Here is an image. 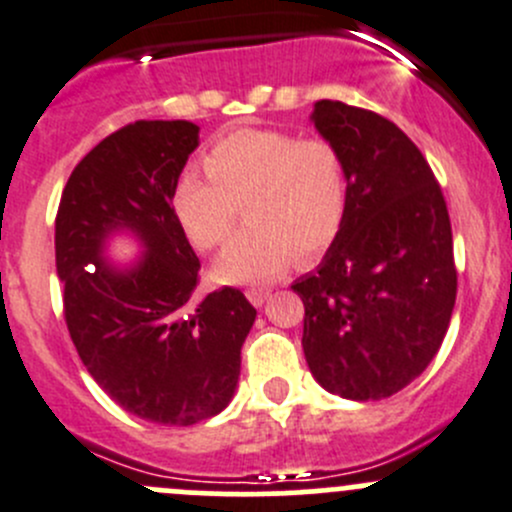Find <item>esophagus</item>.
I'll return each instance as SVG.
<instances>
[{
  "label": "esophagus",
  "mask_w": 512,
  "mask_h": 512,
  "mask_svg": "<svg viewBox=\"0 0 512 512\" xmlns=\"http://www.w3.org/2000/svg\"><path fill=\"white\" fill-rule=\"evenodd\" d=\"M245 295H247V300L252 302V305L262 307L267 302V297L272 295V292H270V287H250V290H245Z\"/></svg>",
  "instance_id": "34e87169"
}]
</instances>
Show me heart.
<instances>
[{
  "label": "heart",
  "instance_id": "obj_1",
  "mask_svg": "<svg viewBox=\"0 0 512 512\" xmlns=\"http://www.w3.org/2000/svg\"><path fill=\"white\" fill-rule=\"evenodd\" d=\"M207 177L182 170L172 215L192 247L207 252L230 237L242 205L247 225L215 265L225 282L270 280L297 255L332 247L350 210V177L340 147L290 130H240L205 155Z\"/></svg>",
  "mask_w": 512,
  "mask_h": 512
}]
</instances>
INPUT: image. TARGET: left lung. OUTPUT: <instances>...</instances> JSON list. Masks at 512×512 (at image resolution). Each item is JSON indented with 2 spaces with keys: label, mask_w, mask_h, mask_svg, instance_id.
<instances>
[{
  "label": "left lung",
  "mask_w": 512,
  "mask_h": 512,
  "mask_svg": "<svg viewBox=\"0 0 512 512\" xmlns=\"http://www.w3.org/2000/svg\"><path fill=\"white\" fill-rule=\"evenodd\" d=\"M312 122L345 157L350 210L317 270L292 285L305 305L302 350L327 393L390 398L448 332L458 292L448 205L395 122L332 99L315 102Z\"/></svg>",
  "instance_id": "obj_1"
}]
</instances>
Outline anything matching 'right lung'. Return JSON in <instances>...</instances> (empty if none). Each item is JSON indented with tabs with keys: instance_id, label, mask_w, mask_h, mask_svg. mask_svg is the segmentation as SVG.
Here are the masks:
<instances>
[{
	"instance_id": "add662e5",
	"label": "right lung",
	"mask_w": 512,
	"mask_h": 512,
	"mask_svg": "<svg viewBox=\"0 0 512 512\" xmlns=\"http://www.w3.org/2000/svg\"><path fill=\"white\" fill-rule=\"evenodd\" d=\"M200 145L187 119H140L104 137L69 175L54 220L64 320L84 367L127 413L195 425L222 413L257 310L237 287L197 297L200 260L172 215V187ZM132 231V268L103 257Z\"/></svg>"
}]
</instances>
